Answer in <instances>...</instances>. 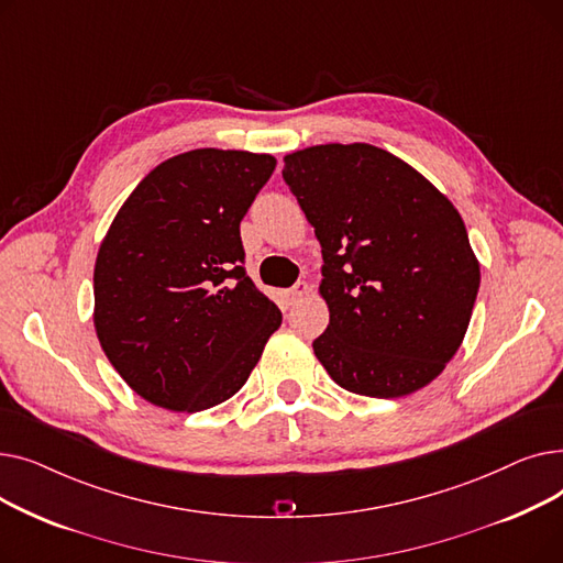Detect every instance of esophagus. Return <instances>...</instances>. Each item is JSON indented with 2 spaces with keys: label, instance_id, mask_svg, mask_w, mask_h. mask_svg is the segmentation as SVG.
<instances>
[{
  "label": "esophagus",
  "instance_id": "1",
  "mask_svg": "<svg viewBox=\"0 0 563 563\" xmlns=\"http://www.w3.org/2000/svg\"><path fill=\"white\" fill-rule=\"evenodd\" d=\"M306 294H308V283L299 280L291 289L285 291V303H287V306H297L299 301H303Z\"/></svg>",
  "mask_w": 563,
  "mask_h": 563
}]
</instances>
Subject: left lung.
Returning a JSON list of instances; mask_svg holds the SVG:
<instances>
[{
  "label": "left lung",
  "instance_id": "8db88e82",
  "mask_svg": "<svg viewBox=\"0 0 563 563\" xmlns=\"http://www.w3.org/2000/svg\"><path fill=\"white\" fill-rule=\"evenodd\" d=\"M283 180L321 244L331 321L314 356L349 393L397 399L454 358L479 291L456 207L424 175L369 143L285 157Z\"/></svg>",
  "mask_w": 563,
  "mask_h": 563
}]
</instances>
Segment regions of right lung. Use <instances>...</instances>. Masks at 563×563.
<instances>
[{
    "mask_svg": "<svg viewBox=\"0 0 563 563\" xmlns=\"http://www.w3.org/2000/svg\"><path fill=\"white\" fill-rule=\"evenodd\" d=\"M272 155L198 147L147 173L100 244L96 333L128 386L196 412L240 390L283 314L246 276L240 223Z\"/></svg>",
    "mask_w": 563,
    "mask_h": 563,
    "instance_id": "obj_1",
    "label": "right lung"
}]
</instances>
